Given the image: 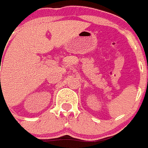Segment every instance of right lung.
I'll return each mask as SVG.
<instances>
[{"label": "right lung", "mask_w": 148, "mask_h": 148, "mask_svg": "<svg viewBox=\"0 0 148 148\" xmlns=\"http://www.w3.org/2000/svg\"><path fill=\"white\" fill-rule=\"evenodd\" d=\"M0 80H1V79H0Z\"/></svg>", "instance_id": "right-lung-1"}]
</instances>
